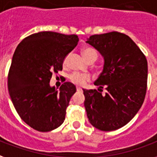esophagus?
<instances>
[{
  "mask_svg": "<svg viewBox=\"0 0 157 157\" xmlns=\"http://www.w3.org/2000/svg\"><path fill=\"white\" fill-rule=\"evenodd\" d=\"M76 90H77L78 92H81V91H83V90H82L81 88H78V87H77V89H76Z\"/></svg>",
  "mask_w": 157,
  "mask_h": 157,
  "instance_id": "obj_1",
  "label": "esophagus"
}]
</instances>
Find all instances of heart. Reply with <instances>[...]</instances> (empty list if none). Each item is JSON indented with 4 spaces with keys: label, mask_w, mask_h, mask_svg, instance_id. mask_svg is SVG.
I'll list each match as a JSON object with an SVG mask.
<instances>
[{
    "label": "heart",
    "mask_w": 157,
    "mask_h": 157,
    "mask_svg": "<svg viewBox=\"0 0 157 157\" xmlns=\"http://www.w3.org/2000/svg\"><path fill=\"white\" fill-rule=\"evenodd\" d=\"M82 54L86 59L87 61H90L92 58H97L98 57V53L94 49L91 48H84L82 50ZM67 61V57L64 58L63 60V65H66ZM69 80L71 83H74L78 86H83L87 82H89L90 80V76L88 74H82L79 73H73L69 75Z\"/></svg>",
    "instance_id": "obj_1"
}]
</instances>
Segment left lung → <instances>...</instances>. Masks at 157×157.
I'll return each mask as SVG.
<instances>
[{"label": "left lung", "mask_w": 157, "mask_h": 157, "mask_svg": "<svg viewBox=\"0 0 157 157\" xmlns=\"http://www.w3.org/2000/svg\"><path fill=\"white\" fill-rule=\"evenodd\" d=\"M87 42L104 58L103 72L94 82L99 89L83 90L90 124L103 131L120 129L141 107L147 88V60L139 47L118 32L90 36ZM107 90L102 94V89Z\"/></svg>", "instance_id": "8db88e82"}]
</instances>
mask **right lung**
Returning <instances> with one entry per match:
<instances>
[{"instance_id": "1", "label": "right lung", "mask_w": 157, "mask_h": 157, "mask_svg": "<svg viewBox=\"0 0 157 157\" xmlns=\"http://www.w3.org/2000/svg\"><path fill=\"white\" fill-rule=\"evenodd\" d=\"M77 35L40 32L24 38L16 48L8 73V90L16 110L34 130L48 132L65 120L76 87L65 82L51 88L52 73L63 69L65 57L77 46Z\"/></svg>"}]
</instances>
